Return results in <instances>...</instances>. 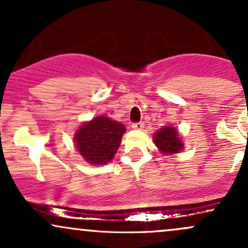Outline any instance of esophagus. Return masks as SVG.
Segmentation results:
<instances>
[{"mask_svg":"<svg viewBox=\"0 0 248 248\" xmlns=\"http://www.w3.org/2000/svg\"><path fill=\"white\" fill-rule=\"evenodd\" d=\"M144 127V124L143 122H135V124H132V128H134V129H142V128Z\"/></svg>","mask_w":248,"mask_h":248,"instance_id":"obj_1","label":"esophagus"}]
</instances>
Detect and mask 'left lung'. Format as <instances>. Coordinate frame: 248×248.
Here are the masks:
<instances>
[{
	"mask_svg": "<svg viewBox=\"0 0 248 248\" xmlns=\"http://www.w3.org/2000/svg\"><path fill=\"white\" fill-rule=\"evenodd\" d=\"M154 142L160 152L167 155L177 154L183 149V143L177 129L172 126H164L157 133L154 134Z\"/></svg>",
	"mask_w": 248,
	"mask_h": 248,
	"instance_id": "1",
	"label": "left lung"
}]
</instances>
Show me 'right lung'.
Instances as JSON below:
<instances>
[{
  "label": "right lung",
  "instance_id": "1",
  "mask_svg": "<svg viewBox=\"0 0 248 248\" xmlns=\"http://www.w3.org/2000/svg\"><path fill=\"white\" fill-rule=\"evenodd\" d=\"M126 128L107 116H96L76 132L75 143L84 160L94 166L110 162L120 147Z\"/></svg>",
  "mask_w": 248,
  "mask_h": 248
}]
</instances>
